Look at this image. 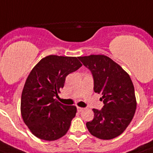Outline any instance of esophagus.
Segmentation results:
<instances>
[{
  "instance_id": "obj_1",
  "label": "esophagus",
  "mask_w": 153,
  "mask_h": 153,
  "mask_svg": "<svg viewBox=\"0 0 153 153\" xmlns=\"http://www.w3.org/2000/svg\"><path fill=\"white\" fill-rule=\"evenodd\" d=\"M77 109H78V111L81 112L83 110V108H82V107H77Z\"/></svg>"
}]
</instances>
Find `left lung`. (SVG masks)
Segmentation results:
<instances>
[{
    "label": "left lung",
    "instance_id": "8db88e82",
    "mask_svg": "<svg viewBox=\"0 0 153 153\" xmlns=\"http://www.w3.org/2000/svg\"><path fill=\"white\" fill-rule=\"evenodd\" d=\"M91 71L94 91L102 94V109H93L94 119L86 122L89 132L102 140L121 135L132 121L136 108L135 91L130 77L117 63L103 55L79 57Z\"/></svg>",
    "mask_w": 153,
    "mask_h": 153
}]
</instances>
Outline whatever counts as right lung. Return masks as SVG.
<instances>
[{
  "label": "right lung",
  "mask_w": 153,
  "mask_h": 153,
  "mask_svg": "<svg viewBox=\"0 0 153 153\" xmlns=\"http://www.w3.org/2000/svg\"><path fill=\"white\" fill-rule=\"evenodd\" d=\"M78 58L48 55L33 67L25 82L21 115L32 134L41 140L62 137L75 117L76 107L62 104L55 97L64 86L66 77L82 67Z\"/></svg>",
  "instance_id": "1"
}]
</instances>
